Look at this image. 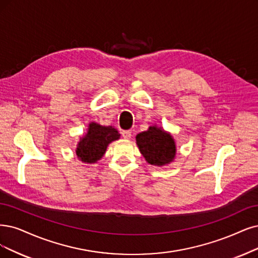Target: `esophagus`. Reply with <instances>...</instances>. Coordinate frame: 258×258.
<instances>
[{"mask_svg": "<svg viewBox=\"0 0 258 258\" xmlns=\"http://www.w3.org/2000/svg\"><path fill=\"white\" fill-rule=\"evenodd\" d=\"M121 135L124 139H130L131 136H132V132L131 131H122Z\"/></svg>", "mask_w": 258, "mask_h": 258, "instance_id": "34e87169", "label": "esophagus"}]
</instances>
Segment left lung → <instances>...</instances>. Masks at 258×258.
<instances>
[{"label": "left lung", "instance_id": "obj_1", "mask_svg": "<svg viewBox=\"0 0 258 258\" xmlns=\"http://www.w3.org/2000/svg\"><path fill=\"white\" fill-rule=\"evenodd\" d=\"M140 153L150 165L166 166L172 163L176 154V146L170 133L156 125L141 132L136 136Z\"/></svg>", "mask_w": 258, "mask_h": 258}]
</instances>
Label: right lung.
I'll list each match as a JSON object with an SVG mask.
<instances>
[{
    "instance_id": "add662e5",
    "label": "right lung",
    "mask_w": 258,
    "mask_h": 258,
    "mask_svg": "<svg viewBox=\"0 0 258 258\" xmlns=\"http://www.w3.org/2000/svg\"><path fill=\"white\" fill-rule=\"evenodd\" d=\"M120 138L119 132L113 126H103L99 123H89L87 134L80 139L76 155L86 164H94L106 152L110 142Z\"/></svg>"
}]
</instances>
